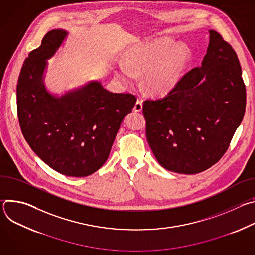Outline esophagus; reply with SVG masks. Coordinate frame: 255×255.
I'll use <instances>...</instances> for the list:
<instances>
[{"instance_id": "esophagus-1", "label": "esophagus", "mask_w": 255, "mask_h": 255, "mask_svg": "<svg viewBox=\"0 0 255 255\" xmlns=\"http://www.w3.org/2000/svg\"><path fill=\"white\" fill-rule=\"evenodd\" d=\"M134 111L135 112H141L142 111V101L141 100H137V102L134 105Z\"/></svg>"}]
</instances>
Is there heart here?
Returning a JSON list of instances; mask_svg holds the SVG:
<instances>
[{
    "label": "heart",
    "instance_id": "b5f03b06",
    "mask_svg": "<svg viewBox=\"0 0 255 255\" xmlns=\"http://www.w3.org/2000/svg\"><path fill=\"white\" fill-rule=\"evenodd\" d=\"M189 58L190 50L185 44L173 46L170 40L141 44L127 54L118 76L122 81L131 83L136 78L135 72L146 71L147 89L155 94H164L176 85Z\"/></svg>",
    "mask_w": 255,
    "mask_h": 255
}]
</instances>
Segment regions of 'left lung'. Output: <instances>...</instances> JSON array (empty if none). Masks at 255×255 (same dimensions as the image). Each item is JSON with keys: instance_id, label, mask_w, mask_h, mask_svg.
<instances>
[{"instance_id": "obj_1", "label": "left lung", "mask_w": 255, "mask_h": 255, "mask_svg": "<svg viewBox=\"0 0 255 255\" xmlns=\"http://www.w3.org/2000/svg\"><path fill=\"white\" fill-rule=\"evenodd\" d=\"M202 65L188 71L163 98L146 100V138L159 164L195 174L227 151L246 107V89L236 52L217 31Z\"/></svg>"}]
</instances>
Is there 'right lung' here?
I'll return each instance as SVG.
<instances>
[{
  "label": "right lung",
  "instance_id": "add662e5",
  "mask_svg": "<svg viewBox=\"0 0 255 255\" xmlns=\"http://www.w3.org/2000/svg\"><path fill=\"white\" fill-rule=\"evenodd\" d=\"M66 35L61 29L49 31L41 45L25 59L17 85V112L32 150L57 172L82 177L106 162L136 97L111 93L99 82L60 98L50 95L43 83L46 60L54 55Z\"/></svg>",
  "mask_w": 255,
  "mask_h": 255
}]
</instances>
